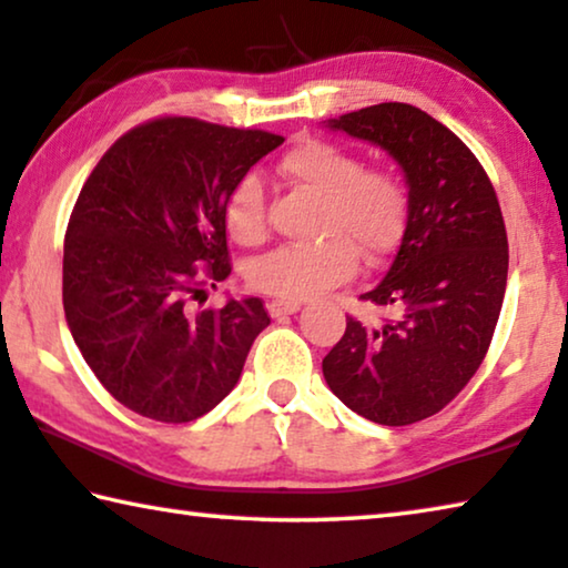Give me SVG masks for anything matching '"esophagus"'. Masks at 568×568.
Returning <instances> with one entry per match:
<instances>
[{
    "label": "esophagus",
    "mask_w": 568,
    "mask_h": 568,
    "mask_svg": "<svg viewBox=\"0 0 568 568\" xmlns=\"http://www.w3.org/2000/svg\"><path fill=\"white\" fill-rule=\"evenodd\" d=\"M302 302H292V300H272L268 302V314L272 317H284V314H294L300 312Z\"/></svg>",
    "instance_id": "1"
}]
</instances>
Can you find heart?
<instances>
[{"instance_id":"1","label":"heart","mask_w":568,"mask_h":568,"mask_svg":"<svg viewBox=\"0 0 568 568\" xmlns=\"http://www.w3.org/2000/svg\"><path fill=\"white\" fill-rule=\"evenodd\" d=\"M278 174L317 195V241L286 243L248 268V284L276 300L302 302L347 282L357 254L378 266L398 248L408 221V193L398 174L363 168L355 152L327 139H296L278 156ZM223 223L241 246L266 239V193L256 174H243L223 205Z\"/></svg>"}]
</instances>
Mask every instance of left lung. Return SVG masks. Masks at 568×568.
Wrapping results in <instances>:
<instances>
[{
    "instance_id": "8db88e82",
    "label": "left lung",
    "mask_w": 568,
    "mask_h": 568,
    "mask_svg": "<svg viewBox=\"0 0 568 568\" xmlns=\"http://www.w3.org/2000/svg\"><path fill=\"white\" fill-rule=\"evenodd\" d=\"M329 129L400 164L408 221L388 274L361 296L390 317H347L322 373L355 414L406 426L442 412L485 361L508 284V233L483 164L426 111L378 103L329 119Z\"/></svg>"
}]
</instances>
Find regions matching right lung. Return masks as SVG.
<instances>
[{
    "label": "right lung",
    "mask_w": 568,
    "mask_h": 568,
    "mask_svg": "<svg viewBox=\"0 0 568 568\" xmlns=\"http://www.w3.org/2000/svg\"><path fill=\"white\" fill-rule=\"evenodd\" d=\"M284 136L190 116L129 129L95 164L68 221L63 310L83 361L134 414L187 424L241 378L272 317L258 296L190 312L231 274L223 205Z\"/></svg>",
    "instance_id": "right-lung-1"
}]
</instances>
